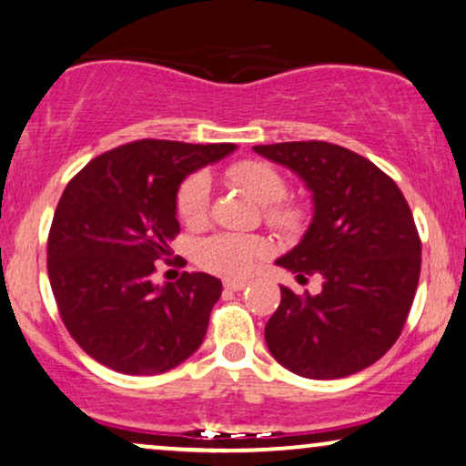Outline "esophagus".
I'll list each match as a JSON object with an SVG mask.
<instances>
[{"instance_id": "34e87169", "label": "esophagus", "mask_w": 466, "mask_h": 466, "mask_svg": "<svg viewBox=\"0 0 466 466\" xmlns=\"http://www.w3.org/2000/svg\"><path fill=\"white\" fill-rule=\"evenodd\" d=\"M223 286H226L228 290L238 292V290H243V288H247V281L245 279H226L223 281Z\"/></svg>"}]
</instances>
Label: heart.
I'll list each match as a JSON object with an SVG mask.
<instances>
[{
	"mask_svg": "<svg viewBox=\"0 0 466 466\" xmlns=\"http://www.w3.org/2000/svg\"><path fill=\"white\" fill-rule=\"evenodd\" d=\"M229 182L249 193L258 204H262L264 219L284 237H297L309 223V210L297 199H288V180L279 169L258 158H243L226 167ZM210 178L204 172L187 176L178 187L176 210L180 219L191 228L204 226L210 213ZM268 256V243L262 237L251 234L219 232L204 238L198 245V264L210 273L223 277H240Z\"/></svg>",
	"mask_w": 466,
	"mask_h": 466,
	"instance_id": "b5f03b06",
	"label": "heart"
}]
</instances>
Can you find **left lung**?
Listing matches in <instances>:
<instances>
[{
	"instance_id": "8db88e82",
	"label": "left lung",
	"mask_w": 466,
	"mask_h": 466,
	"mask_svg": "<svg viewBox=\"0 0 466 466\" xmlns=\"http://www.w3.org/2000/svg\"><path fill=\"white\" fill-rule=\"evenodd\" d=\"M308 185L314 219L277 264L322 290L281 303L264 327L277 361L305 379L333 380L379 361L396 344L413 305L421 240L398 185L372 161L327 141L253 146Z\"/></svg>"
}]
</instances>
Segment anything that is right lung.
I'll return each mask as SVG.
<instances>
[{
	"label": "right lung",
	"instance_id": "add662e5",
	"mask_svg": "<svg viewBox=\"0 0 466 466\" xmlns=\"http://www.w3.org/2000/svg\"><path fill=\"white\" fill-rule=\"evenodd\" d=\"M234 148L139 139L92 158L66 185L46 240V270L62 322L98 363L150 376L199 349L221 281L182 273L158 288L152 275L157 260L169 262L180 232V182Z\"/></svg>",
	"mask_w": 466,
	"mask_h": 466
}]
</instances>
